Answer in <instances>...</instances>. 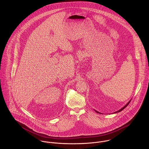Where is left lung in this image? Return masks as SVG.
<instances>
[{
    "instance_id": "left-lung-1",
    "label": "left lung",
    "mask_w": 149,
    "mask_h": 149,
    "mask_svg": "<svg viewBox=\"0 0 149 149\" xmlns=\"http://www.w3.org/2000/svg\"><path fill=\"white\" fill-rule=\"evenodd\" d=\"M131 100H130V101H129V102H128L127 103V104H126V105H125V106L123 107V108H121V109H119V110H118V111H116V112H114V113H117V112H120V111H122V110H123V109H125V108H126V107L128 105V104H129V103H130V102H131ZM94 110H95V112H97V113H100V112H98V111H96V110H95V109H94Z\"/></svg>"
}]
</instances>
